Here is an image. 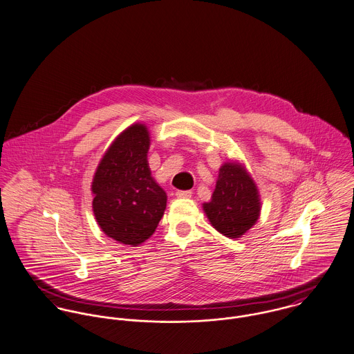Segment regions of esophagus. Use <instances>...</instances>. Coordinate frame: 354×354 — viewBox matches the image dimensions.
I'll return each instance as SVG.
<instances>
[{
	"mask_svg": "<svg viewBox=\"0 0 354 354\" xmlns=\"http://www.w3.org/2000/svg\"><path fill=\"white\" fill-rule=\"evenodd\" d=\"M192 194H193V192H190V190H178L176 192L178 198H190Z\"/></svg>",
	"mask_w": 354,
	"mask_h": 354,
	"instance_id": "obj_1",
	"label": "esophagus"
}]
</instances>
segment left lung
Here are the masks:
<instances>
[{
    "label": "left lung",
    "mask_w": 354,
    "mask_h": 354,
    "mask_svg": "<svg viewBox=\"0 0 354 354\" xmlns=\"http://www.w3.org/2000/svg\"><path fill=\"white\" fill-rule=\"evenodd\" d=\"M202 206L210 224L231 239L244 235L261 213L257 185L245 168L235 161L220 168L212 199Z\"/></svg>",
    "instance_id": "8db88e82"
}]
</instances>
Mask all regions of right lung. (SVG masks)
Returning <instances> with one entry per match:
<instances>
[{
	"mask_svg": "<svg viewBox=\"0 0 354 354\" xmlns=\"http://www.w3.org/2000/svg\"><path fill=\"white\" fill-rule=\"evenodd\" d=\"M148 127L123 130L100 160L93 180V214L102 231L122 244L138 245L153 235L167 194L151 175Z\"/></svg>",
	"mask_w": 354,
	"mask_h": 354,
	"instance_id": "right-lung-1",
	"label": "right lung"
}]
</instances>
